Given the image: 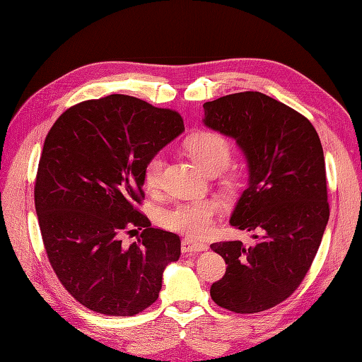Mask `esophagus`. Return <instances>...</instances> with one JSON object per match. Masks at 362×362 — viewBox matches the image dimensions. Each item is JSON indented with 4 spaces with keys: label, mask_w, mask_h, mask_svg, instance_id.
Masks as SVG:
<instances>
[{
    "label": "esophagus",
    "mask_w": 362,
    "mask_h": 362,
    "mask_svg": "<svg viewBox=\"0 0 362 362\" xmlns=\"http://www.w3.org/2000/svg\"><path fill=\"white\" fill-rule=\"evenodd\" d=\"M208 249V245L204 243V242H198V240H192V238H182L181 242V250L185 252H202V250H206Z\"/></svg>",
    "instance_id": "34e87169"
}]
</instances>
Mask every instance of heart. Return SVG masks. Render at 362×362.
I'll use <instances>...</instances> for the list:
<instances>
[{"label": "heart", "instance_id": "obj_1", "mask_svg": "<svg viewBox=\"0 0 362 362\" xmlns=\"http://www.w3.org/2000/svg\"><path fill=\"white\" fill-rule=\"evenodd\" d=\"M190 158L205 172L213 166L222 169L231 160V144L216 131H204L193 136L187 145ZM164 158L161 154L151 156L144 166V181L149 190H156L161 182ZM218 204L213 199H199L178 204L163 216V225L170 231L190 237H204L213 229Z\"/></svg>", "mask_w": 362, "mask_h": 362}]
</instances>
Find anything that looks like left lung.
Wrapping results in <instances>:
<instances>
[{
  "label": "left lung",
  "instance_id": "left-lung-1",
  "mask_svg": "<svg viewBox=\"0 0 362 362\" xmlns=\"http://www.w3.org/2000/svg\"><path fill=\"white\" fill-rule=\"evenodd\" d=\"M204 112V124L233 137L247 161V187L229 223L258 233L249 247L238 240L210 246L228 264L211 299L238 314L266 311L300 286L329 221L320 139L305 116L261 92L222 96Z\"/></svg>",
  "mask_w": 362,
  "mask_h": 362
}]
</instances>
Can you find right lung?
Wrapping results in <instances>:
<instances>
[{
    "mask_svg": "<svg viewBox=\"0 0 362 362\" xmlns=\"http://www.w3.org/2000/svg\"><path fill=\"white\" fill-rule=\"evenodd\" d=\"M184 131L182 117L128 95L68 108L49 129L35 205L51 267L86 308L136 315L158 299L163 272L178 261L177 234L152 228L136 205L144 166ZM142 229L125 245L124 232Z\"/></svg>",
    "mask_w": 362,
    "mask_h": 362,
    "instance_id": "1",
    "label": "right lung"
}]
</instances>
